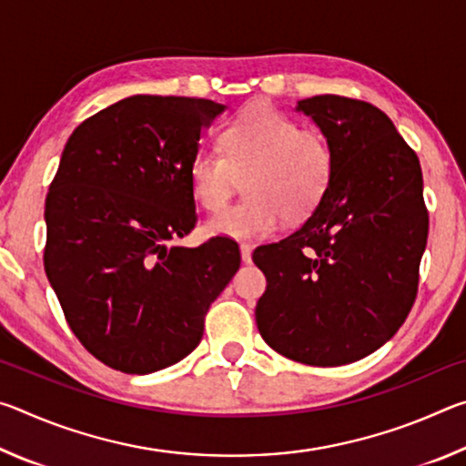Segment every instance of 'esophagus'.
Wrapping results in <instances>:
<instances>
[{
  "label": "esophagus",
  "mask_w": 466,
  "mask_h": 466,
  "mask_svg": "<svg viewBox=\"0 0 466 466\" xmlns=\"http://www.w3.org/2000/svg\"><path fill=\"white\" fill-rule=\"evenodd\" d=\"M240 255H242V261L244 263H250L252 261V244L242 242L240 244Z\"/></svg>",
  "instance_id": "34e87169"
}]
</instances>
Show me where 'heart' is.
Segmentation results:
<instances>
[{
	"label": "heart",
	"mask_w": 466,
	"mask_h": 466,
	"mask_svg": "<svg viewBox=\"0 0 466 466\" xmlns=\"http://www.w3.org/2000/svg\"><path fill=\"white\" fill-rule=\"evenodd\" d=\"M218 149H199L188 162V187L209 214L222 211L244 178L247 197L208 222V232L261 238L283 218L312 216L335 175V149L322 133L302 129L263 102L240 110L219 131Z\"/></svg>",
	"instance_id": "1"
}]
</instances>
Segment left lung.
I'll return each mask as SVG.
<instances>
[{"instance_id": "obj_1", "label": "left lung", "mask_w": 466, "mask_h": 466, "mask_svg": "<svg viewBox=\"0 0 466 466\" xmlns=\"http://www.w3.org/2000/svg\"><path fill=\"white\" fill-rule=\"evenodd\" d=\"M335 149L319 209L252 261L265 343L299 364L343 366L370 356L403 325L420 286L430 216L420 157L380 108L322 94L298 102Z\"/></svg>"}]
</instances>
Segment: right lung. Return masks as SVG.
Masks as SVG:
<instances>
[{
    "instance_id": "obj_1",
    "label": "right lung",
    "mask_w": 466,
    "mask_h": 466,
    "mask_svg": "<svg viewBox=\"0 0 466 466\" xmlns=\"http://www.w3.org/2000/svg\"><path fill=\"white\" fill-rule=\"evenodd\" d=\"M222 110L137 94L77 125L63 149L45 203V271L77 341L108 368L149 374L187 358L238 271L228 236L172 244L197 224L188 162Z\"/></svg>"
}]
</instances>
